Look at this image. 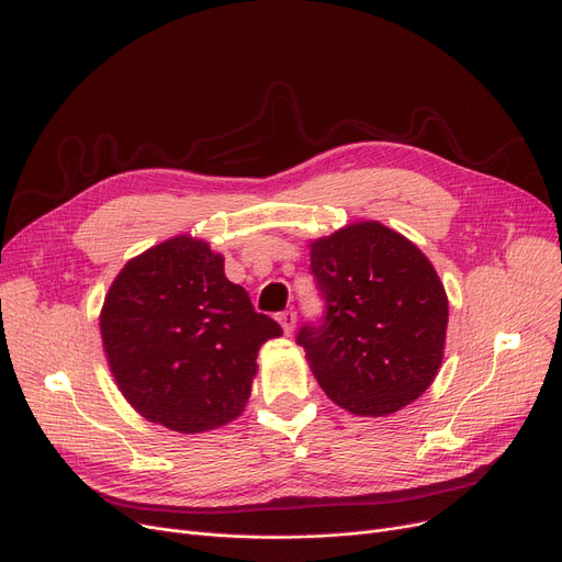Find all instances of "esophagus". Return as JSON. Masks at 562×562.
<instances>
[{
	"mask_svg": "<svg viewBox=\"0 0 562 562\" xmlns=\"http://www.w3.org/2000/svg\"><path fill=\"white\" fill-rule=\"evenodd\" d=\"M278 323L282 326L284 335H291L293 328H296V312H293V310L280 312V314H278Z\"/></svg>",
	"mask_w": 562,
	"mask_h": 562,
	"instance_id": "34e87169",
	"label": "esophagus"
}]
</instances>
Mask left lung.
I'll use <instances>...</instances> for the list:
<instances>
[{
  "instance_id": "8db88e82",
  "label": "left lung",
  "mask_w": 562,
  "mask_h": 562,
  "mask_svg": "<svg viewBox=\"0 0 562 562\" xmlns=\"http://www.w3.org/2000/svg\"><path fill=\"white\" fill-rule=\"evenodd\" d=\"M326 301L296 341L339 407L385 417L417 401L445 358L449 299L428 257L378 221L350 223L310 244Z\"/></svg>"
}]
</instances>
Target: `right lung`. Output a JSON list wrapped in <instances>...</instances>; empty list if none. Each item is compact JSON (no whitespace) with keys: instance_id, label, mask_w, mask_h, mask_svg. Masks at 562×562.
<instances>
[{"instance_id":"obj_1","label":"right lung","mask_w":562,"mask_h":562,"mask_svg":"<svg viewBox=\"0 0 562 562\" xmlns=\"http://www.w3.org/2000/svg\"><path fill=\"white\" fill-rule=\"evenodd\" d=\"M100 333L127 403L147 422L191 435L241 415L257 352L282 328L225 278L221 252L180 234L123 266L104 296Z\"/></svg>"}]
</instances>
